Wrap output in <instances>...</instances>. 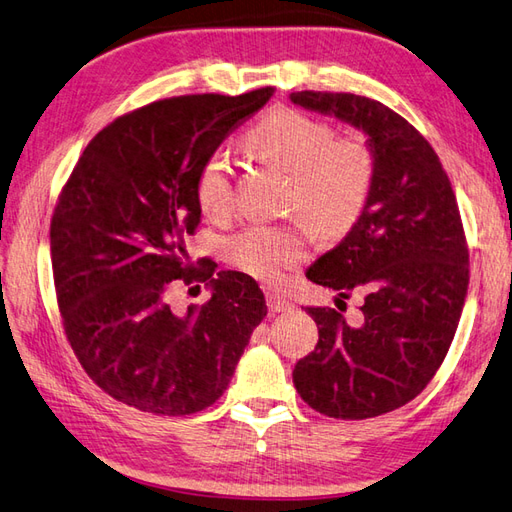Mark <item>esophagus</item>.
Wrapping results in <instances>:
<instances>
[{
	"instance_id": "1",
	"label": "esophagus",
	"mask_w": 512,
	"mask_h": 512,
	"mask_svg": "<svg viewBox=\"0 0 512 512\" xmlns=\"http://www.w3.org/2000/svg\"><path fill=\"white\" fill-rule=\"evenodd\" d=\"M266 301H268V310L270 312H290L292 310V301L285 299L283 294L279 292H268L266 294Z\"/></svg>"
}]
</instances>
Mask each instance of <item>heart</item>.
<instances>
[{"mask_svg":"<svg viewBox=\"0 0 512 512\" xmlns=\"http://www.w3.org/2000/svg\"><path fill=\"white\" fill-rule=\"evenodd\" d=\"M325 122L294 109L270 111L248 130L246 148L292 174V205L316 227L336 235L358 220L373 185V157L355 139H331ZM196 202L202 216L218 220L231 209V174L222 154L200 165ZM305 224H255L231 237L227 257L248 277L272 283L307 255Z\"/></svg>","mask_w":512,"mask_h":512,"instance_id":"obj_1","label":"heart"}]
</instances>
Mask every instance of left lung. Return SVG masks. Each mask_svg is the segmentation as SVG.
<instances>
[{
    "mask_svg": "<svg viewBox=\"0 0 512 512\" xmlns=\"http://www.w3.org/2000/svg\"><path fill=\"white\" fill-rule=\"evenodd\" d=\"M296 106L358 128L373 157L371 194L342 240L305 277L364 292L360 325L307 307L316 349L292 379L307 406L362 421L406 406L430 384L454 340L469 290V251L454 189L417 128L355 93L299 91Z\"/></svg>",
    "mask_w": 512,
    "mask_h": 512,
    "instance_id": "obj_1",
    "label": "left lung"
}]
</instances>
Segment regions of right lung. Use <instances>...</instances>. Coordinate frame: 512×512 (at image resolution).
<instances>
[{"mask_svg":"<svg viewBox=\"0 0 512 512\" xmlns=\"http://www.w3.org/2000/svg\"><path fill=\"white\" fill-rule=\"evenodd\" d=\"M272 89L183 95L117 117L82 152L50 227L65 334L87 375L117 401L163 417L209 408L264 320L244 272L213 279L185 237L200 224L196 176ZM209 278L212 299L174 313L169 285Z\"/></svg>","mask_w":512,"mask_h":512,"instance_id":"right-lung-1","label":"right lung"}]
</instances>
